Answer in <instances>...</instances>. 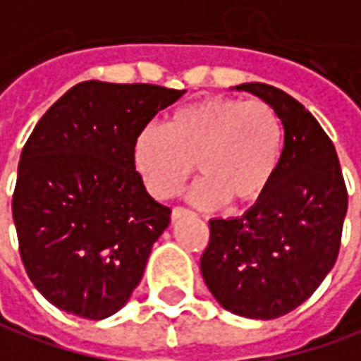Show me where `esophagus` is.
<instances>
[{"label":"esophagus","instance_id":"34e87169","mask_svg":"<svg viewBox=\"0 0 361 361\" xmlns=\"http://www.w3.org/2000/svg\"><path fill=\"white\" fill-rule=\"evenodd\" d=\"M191 215V211L189 209H183V207H176L172 211V221H180L181 216H189Z\"/></svg>","mask_w":361,"mask_h":361}]
</instances>
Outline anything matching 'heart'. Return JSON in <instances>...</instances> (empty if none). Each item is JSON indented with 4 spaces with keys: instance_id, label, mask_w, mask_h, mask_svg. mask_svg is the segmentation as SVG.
Returning a JSON list of instances; mask_svg holds the SVG:
<instances>
[{
    "instance_id": "b5f03b06",
    "label": "heart",
    "mask_w": 361,
    "mask_h": 361,
    "mask_svg": "<svg viewBox=\"0 0 361 361\" xmlns=\"http://www.w3.org/2000/svg\"><path fill=\"white\" fill-rule=\"evenodd\" d=\"M283 150V127L266 102L209 97L176 109L168 125H146L135 138L133 164L146 189L173 197L195 170L193 203L246 205L264 195Z\"/></svg>"
}]
</instances>
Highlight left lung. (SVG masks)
Segmentation results:
<instances>
[{
  "label": "left lung",
  "instance_id": "1",
  "mask_svg": "<svg viewBox=\"0 0 361 361\" xmlns=\"http://www.w3.org/2000/svg\"><path fill=\"white\" fill-rule=\"evenodd\" d=\"M236 90L276 109L283 150L256 205L236 219L209 221L201 274L226 311L269 321L305 303L332 269L348 191L332 140L301 103L258 82Z\"/></svg>",
  "mask_w": 361,
  "mask_h": 361
}]
</instances>
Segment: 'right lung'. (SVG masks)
<instances>
[{
	"mask_svg": "<svg viewBox=\"0 0 361 361\" xmlns=\"http://www.w3.org/2000/svg\"><path fill=\"white\" fill-rule=\"evenodd\" d=\"M185 90L82 82L50 107L23 146L13 221L27 276L44 299L102 321L127 303L170 207L148 195L133 145Z\"/></svg>",
	"mask_w": 361,
	"mask_h": 361,
	"instance_id": "add662e5",
	"label": "right lung"
}]
</instances>
